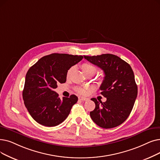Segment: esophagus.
<instances>
[{
	"label": "esophagus",
	"instance_id": "esophagus-1",
	"mask_svg": "<svg viewBox=\"0 0 160 160\" xmlns=\"http://www.w3.org/2000/svg\"><path fill=\"white\" fill-rule=\"evenodd\" d=\"M78 99L80 100V101H87L88 99V98H86V97H78Z\"/></svg>",
	"mask_w": 160,
	"mask_h": 160
}]
</instances>
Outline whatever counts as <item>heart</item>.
<instances>
[{
    "label": "heart",
    "instance_id": "heart-1",
    "mask_svg": "<svg viewBox=\"0 0 160 160\" xmlns=\"http://www.w3.org/2000/svg\"><path fill=\"white\" fill-rule=\"evenodd\" d=\"M81 68H82V71L84 72L87 76L89 75V74L93 75L97 71V68L96 67H95L94 65H93L92 64L88 63H83L81 65ZM73 69H74V68L71 67L67 71V77H69V76H70V75L71 74V73L73 71ZM76 92H77L80 94L86 95L89 91L91 90V88L89 87H78V88H76Z\"/></svg>",
    "mask_w": 160,
    "mask_h": 160
}]
</instances>
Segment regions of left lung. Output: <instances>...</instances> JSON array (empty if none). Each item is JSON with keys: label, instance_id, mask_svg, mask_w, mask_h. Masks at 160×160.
<instances>
[{"label": "left lung", "instance_id": "left-lung-1", "mask_svg": "<svg viewBox=\"0 0 160 160\" xmlns=\"http://www.w3.org/2000/svg\"><path fill=\"white\" fill-rule=\"evenodd\" d=\"M90 63L101 68L105 77L100 86L105 102L92 100L95 109L90 112L92 120L101 128L110 129L126 120L137 96V86L131 66L117 55L107 53L85 56Z\"/></svg>", "mask_w": 160, "mask_h": 160}]
</instances>
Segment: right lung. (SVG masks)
<instances>
[{"label": "right lung", "mask_w": 160, "mask_h": 160, "mask_svg": "<svg viewBox=\"0 0 160 160\" xmlns=\"http://www.w3.org/2000/svg\"><path fill=\"white\" fill-rule=\"evenodd\" d=\"M83 59L82 55L52 53L40 59L27 71L23 91L24 104L32 118L47 127L56 126L68 116L78 97H63L54 91L67 80L68 70Z\"/></svg>", "instance_id": "1"}]
</instances>
